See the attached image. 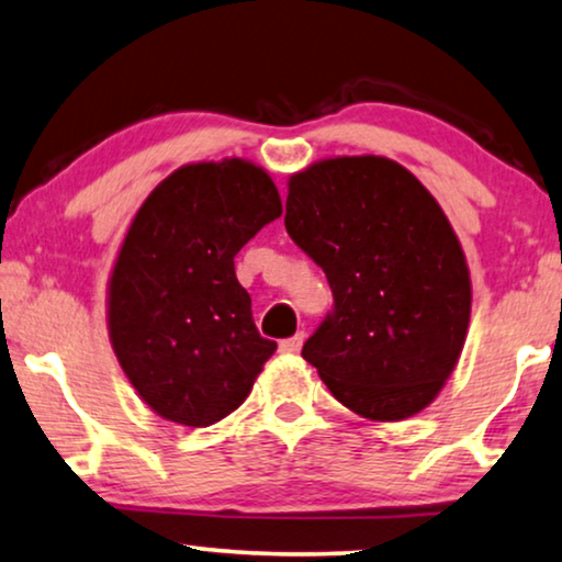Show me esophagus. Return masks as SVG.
Here are the masks:
<instances>
[{
	"instance_id": "1",
	"label": "esophagus",
	"mask_w": 562,
	"mask_h": 562,
	"mask_svg": "<svg viewBox=\"0 0 562 562\" xmlns=\"http://www.w3.org/2000/svg\"><path fill=\"white\" fill-rule=\"evenodd\" d=\"M303 341H305V334L303 331L295 334V336H290V339H282L280 341V351H282V355H297V351H301V347H303Z\"/></svg>"
}]
</instances>
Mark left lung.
Returning a JSON list of instances; mask_svg holds the SVG:
<instances>
[{"label": "left lung", "mask_w": 562, "mask_h": 562, "mask_svg": "<svg viewBox=\"0 0 562 562\" xmlns=\"http://www.w3.org/2000/svg\"><path fill=\"white\" fill-rule=\"evenodd\" d=\"M285 228L326 272L334 308L303 359L372 422L429 406L458 364L470 272L429 190L385 156H339L290 177Z\"/></svg>", "instance_id": "1"}]
</instances>
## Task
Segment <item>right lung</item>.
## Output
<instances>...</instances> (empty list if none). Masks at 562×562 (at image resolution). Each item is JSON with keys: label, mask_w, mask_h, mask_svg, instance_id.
<instances>
[{"label": "right lung", "mask_w": 562, "mask_h": 562, "mask_svg": "<svg viewBox=\"0 0 562 562\" xmlns=\"http://www.w3.org/2000/svg\"><path fill=\"white\" fill-rule=\"evenodd\" d=\"M280 215L272 177L244 159L187 164L138 207L112 267L108 328L159 416L211 426L251 393L277 344L254 326L234 257Z\"/></svg>", "instance_id": "1"}]
</instances>
